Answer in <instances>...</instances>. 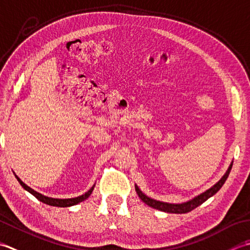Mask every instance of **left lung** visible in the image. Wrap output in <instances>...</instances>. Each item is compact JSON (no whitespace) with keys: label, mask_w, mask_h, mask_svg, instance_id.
Instances as JSON below:
<instances>
[{"label":"left lung","mask_w":250,"mask_h":250,"mask_svg":"<svg viewBox=\"0 0 250 250\" xmlns=\"http://www.w3.org/2000/svg\"><path fill=\"white\" fill-rule=\"evenodd\" d=\"M232 164L231 163L230 166H229L228 170L226 171V174L222 176V178L220 180H219L217 183H215L211 188L209 189L204 191L201 194H198L196 196H194L191 200L187 201V202H183V203H178V204H174V203H167V202H162V201H157L154 200V198H151L149 196H146L144 192H142L139 187L135 185V189L137 194L141 198L142 202H145L147 206H150L152 208H155L157 210H161V211H165V212H170V213H186V212H189L191 210L194 209L197 206L202 205L204 202H206L208 198L211 197L212 195H215L216 193L221 189V187L225 185L226 180L228 179L229 174H230L231 171V168H232Z\"/></svg>","instance_id":"obj_1"}]
</instances>
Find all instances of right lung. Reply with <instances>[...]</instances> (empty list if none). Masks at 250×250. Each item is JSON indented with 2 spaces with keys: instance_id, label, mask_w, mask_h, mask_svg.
<instances>
[{
  "instance_id": "1",
  "label": "right lung",
  "mask_w": 250,
  "mask_h": 250,
  "mask_svg": "<svg viewBox=\"0 0 250 250\" xmlns=\"http://www.w3.org/2000/svg\"><path fill=\"white\" fill-rule=\"evenodd\" d=\"M15 177L17 178L18 182L20 183V185H21L23 189L25 191H28L29 193H31V194L37 197L39 201L43 202L44 204H47V205L56 206V207H70V206L78 205L79 203L85 201L86 198H88L90 196L91 192H93L94 188H95V185H94L87 192L84 193V194H82V195H80V196H76V197H72V198H54V197H49V196H46L44 194H41V193L33 190L32 188H30L29 186L25 185V183L21 179H20V178L17 175H15Z\"/></svg>"
}]
</instances>
